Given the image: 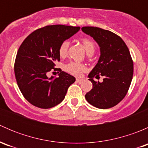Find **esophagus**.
<instances>
[{"label":"esophagus","instance_id":"34e87169","mask_svg":"<svg viewBox=\"0 0 148 148\" xmlns=\"http://www.w3.org/2000/svg\"><path fill=\"white\" fill-rule=\"evenodd\" d=\"M82 81H83L82 79H79V78L76 79V82H77V83H82Z\"/></svg>","mask_w":148,"mask_h":148}]
</instances>
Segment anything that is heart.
<instances>
[{
  "label": "heart",
  "instance_id": "obj_1",
  "mask_svg": "<svg viewBox=\"0 0 148 148\" xmlns=\"http://www.w3.org/2000/svg\"><path fill=\"white\" fill-rule=\"evenodd\" d=\"M82 43L84 47L85 50L86 51L88 54H92L95 51L96 46H95V42L92 40H91L90 38H82ZM69 46V43L67 41H63L60 44L59 48V54L61 57H65V56H67ZM64 69L66 71L72 74V75L79 76L86 69V67L83 64L79 63V62H71L64 66Z\"/></svg>",
  "mask_w": 148,
  "mask_h": 148
}]
</instances>
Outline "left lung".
Listing matches in <instances>:
<instances>
[{
	"mask_svg": "<svg viewBox=\"0 0 148 148\" xmlns=\"http://www.w3.org/2000/svg\"><path fill=\"white\" fill-rule=\"evenodd\" d=\"M83 32L93 37L100 47L98 63L89 74L92 89L86 94V101L94 107L108 109L117 105L129 90L133 76V61L125 43L120 36L108 30L84 26ZM102 75V83L94 77Z\"/></svg>",
	"mask_w": 148,
	"mask_h": 148,
	"instance_id": "8db88e82",
	"label": "left lung"
}]
</instances>
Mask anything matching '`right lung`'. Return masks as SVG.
I'll return each instance as SVG.
<instances>
[{
	"label": "right lung",
	"mask_w": 148,
	"mask_h": 148,
	"mask_svg": "<svg viewBox=\"0 0 148 148\" xmlns=\"http://www.w3.org/2000/svg\"><path fill=\"white\" fill-rule=\"evenodd\" d=\"M79 27L51 25L36 30L28 36L18 50L14 64L16 82L25 99L41 109L55 107L63 101L73 76L62 71L59 77H48L60 61L59 48Z\"/></svg>",
	"instance_id": "right-lung-1"
}]
</instances>
